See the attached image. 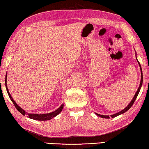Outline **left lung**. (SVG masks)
Instances as JSON below:
<instances>
[{
  "label": "left lung",
  "mask_w": 149,
  "mask_h": 149,
  "mask_svg": "<svg viewBox=\"0 0 149 149\" xmlns=\"http://www.w3.org/2000/svg\"><path fill=\"white\" fill-rule=\"evenodd\" d=\"M136 59H137V61H138V59H137V58H136ZM138 64H139V66H140V71H141V81H140V86H139V87H138V90L136 91V93H135V95H134V97H133V99H132V100L131 101L130 103H129V104H128L127 106L125 108L123 109V110L120 111H119L118 113H115V114H113V115H111V116L112 118H114V117L117 116H118V115H122V114L124 113L125 112L127 111H128L129 109L131 108V106H132V105H133V104H134V101H135L137 97H138V95L139 92H140V89H141V86H142V83H143V74H142V69H141V67L140 63H139V61H138ZM95 114H96V115H97V116H99L101 117V118H109V115H100V114H97V113H95Z\"/></svg>",
  "instance_id": "8db88e82"
}]
</instances>
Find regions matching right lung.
Returning a JSON list of instances; mask_svg holds the SVG:
<instances>
[{
    "label": "right lung",
    "instance_id": "obj_1",
    "mask_svg": "<svg viewBox=\"0 0 149 149\" xmlns=\"http://www.w3.org/2000/svg\"><path fill=\"white\" fill-rule=\"evenodd\" d=\"M5 85H6V90H7V92L8 93V95L10 98L11 100L12 101V102L15 105V107L17 108V109L18 111L19 112L22 113L23 115H27V117H29L31 119H33V120H40V121H45V120H49L50 119H52L54 117L58 115L61 113L62 111L63 106H64V104H61V106H60L58 109H56L54 111H53L52 113H45V114H34V113H28L19 106L18 104L16 103L15 101L13 99V97H11V94L9 93L8 86H7V73L6 74V78H5Z\"/></svg>",
    "mask_w": 149,
    "mask_h": 149
}]
</instances>
